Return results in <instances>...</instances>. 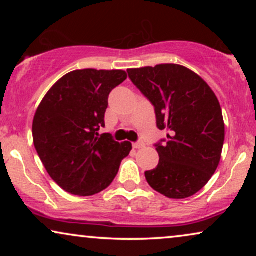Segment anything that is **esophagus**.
Instances as JSON below:
<instances>
[{"instance_id": "esophagus-1", "label": "esophagus", "mask_w": 256, "mask_h": 256, "mask_svg": "<svg viewBox=\"0 0 256 256\" xmlns=\"http://www.w3.org/2000/svg\"><path fill=\"white\" fill-rule=\"evenodd\" d=\"M132 146H134L135 149H141V148H143V146H144V143H143L142 141L135 142V143H132Z\"/></svg>"}]
</instances>
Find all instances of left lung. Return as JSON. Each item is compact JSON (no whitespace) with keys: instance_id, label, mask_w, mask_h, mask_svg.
<instances>
[{"instance_id":"left-lung-1","label":"left lung","mask_w":256,"mask_h":256,"mask_svg":"<svg viewBox=\"0 0 256 256\" xmlns=\"http://www.w3.org/2000/svg\"><path fill=\"white\" fill-rule=\"evenodd\" d=\"M129 79L155 108L157 128L166 140L155 143L160 162L146 171L154 190L168 198L197 194L216 172L225 124L216 94L198 74L176 64L127 70Z\"/></svg>"}]
</instances>
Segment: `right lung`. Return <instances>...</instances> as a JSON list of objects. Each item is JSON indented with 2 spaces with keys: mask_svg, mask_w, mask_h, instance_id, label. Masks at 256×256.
Masks as SVG:
<instances>
[{
  "mask_svg": "<svg viewBox=\"0 0 256 256\" xmlns=\"http://www.w3.org/2000/svg\"><path fill=\"white\" fill-rule=\"evenodd\" d=\"M127 79L120 70H76L54 85L34 114V144L50 177L62 190L93 196L110 186L132 143L107 132L108 96Z\"/></svg>",
  "mask_w": 256,
  "mask_h": 256,
  "instance_id": "add662e5",
  "label": "right lung"
}]
</instances>
